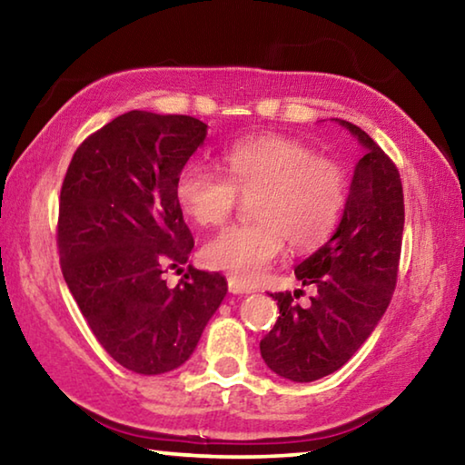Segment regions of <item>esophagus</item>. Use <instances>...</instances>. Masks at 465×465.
<instances>
[{
	"label": "esophagus",
	"instance_id": "esophagus-1",
	"mask_svg": "<svg viewBox=\"0 0 465 465\" xmlns=\"http://www.w3.org/2000/svg\"><path fill=\"white\" fill-rule=\"evenodd\" d=\"M227 287H230V291H232L233 295H246V293H254V287H250V285H243L242 281L233 279V277L227 279Z\"/></svg>",
	"mask_w": 465,
	"mask_h": 465
}]
</instances>
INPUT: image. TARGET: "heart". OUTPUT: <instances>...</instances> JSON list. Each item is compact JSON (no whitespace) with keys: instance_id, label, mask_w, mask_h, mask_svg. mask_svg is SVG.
<instances>
[{"instance_id":"1","label":"heart","mask_w":465,"mask_h":465,"mask_svg":"<svg viewBox=\"0 0 465 465\" xmlns=\"http://www.w3.org/2000/svg\"><path fill=\"white\" fill-rule=\"evenodd\" d=\"M227 176L203 162H188L176 176V199L203 227L225 223L242 196H253L252 219L209 240L203 256L233 279L254 282L285 248L310 252L324 243L349 194L344 168L299 139L250 137L223 153Z\"/></svg>"}]
</instances>
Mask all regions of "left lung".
Returning a JSON list of instances; mask_svg holds the SVG:
<instances>
[{"instance_id": "1", "label": "left lung", "mask_w": 465, "mask_h": 465, "mask_svg": "<svg viewBox=\"0 0 465 465\" xmlns=\"http://www.w3.org/2000/svg\"><path fill=\"white\" fill-rule=\"evenodd\" d=\"M365 147L336 232L297 266L295 277L316 287L312 305L274 293L279 320L261 341V355L291 381H316L341 369L361 349L388 310L398 281L404 232V191L391 157L349 121Z\"/></svg>"}]
</instances>
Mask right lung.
<instances>
[{
  "instance_id": "1",
  "label": "right lung",
  "mask_w": 465,
  "mask_h": 465,
  "mask_svg": "<svg viewBox=\"0 0 465 465\" xmlns=\"http://www.w3.org/2000/svg\"><path fill=\"white\" fill-rule=\"evenodd\" d=\"M204 135L194 116L131 110L82 141L61 184L63 279L102 349L141 375L183 365L227 293L191 264L176 287L163 281L194 248L176 176Z\"/></svg>"
}]
</instances>
